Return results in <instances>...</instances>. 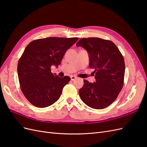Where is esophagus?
<instances>
[{
    "mask_svg": "<svg viewBox=\"0 0 147 147\" xmlns=\"http://www.w3.org/2000/svg\"><path fill=\"white\" fill-rule=\"evenodd\" d=\"M70 77H71V80H72V81H74V80H75V79L76 78V77L74 76H71Z\"/></svg>",
    "mask_w": 147,
    "mask_h": 147,
    "instance_id": "1",
    "label": "esophagus"
}]
</instances>
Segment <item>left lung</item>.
Returning <instances> with one entry per match:
<instances>
[{
    "label": "left lung",
    "mask_w": 147,
    "mask_h": 147,
    "mask_svg": "<svg viewBox=\"0 0 147 147\" xmlns=\"http://www.w3.org/2000/svg\"><path fill=\"white\" fill-rule=\"evenodd\" d=\"M77 47L87 50L89 67L94 69L96 82L84 80L79 90L81 100L88 106L102 109L114 102L121 91L125 75V62L119 48L112 41L99 38L78 41Z\"/></svg>",
    "instance_id": "1"
}]
</instances>
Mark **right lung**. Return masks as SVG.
<instances>
[{
	"mask_svg": "<svg viewBox=\"0 0 147 147\" xmlns=\"http://www.w3.org/2000/svg\"><path fill=\"white\" fill-rule=\"evenodd\" d=\"M78 40L48 37L33 40L25 48L18 60V76L22 92L34 106L47 107L59 98L71 78L54 75L51 66L60 65L67 49Z\"/></svg>",
	"mask_w": 147,
	"mask_h": 147,
	"instance_id": "1",
	"label": "right lung"
}]
</instances>
